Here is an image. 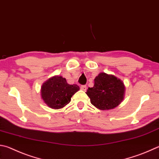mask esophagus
<instances>
[{"instance_id": "obj_1", "label": "esophagus", "mask_w": 159, "mask_h": 159, "mask_svg": "<svg viewBox=\"0 0 159 159\" xmlns=\"http://www.w3.org/2000/svg\"><path fill=\"white\" fill-rule=\"evenodd\" d=\"M80 89H81L82 90L85 92L86 89H87V86H86V85H81V86H80Z\"/></svg>"}]
</instances>
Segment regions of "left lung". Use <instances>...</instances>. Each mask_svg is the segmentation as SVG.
Here are the masks:
<instances>
[{
    "mask_svg": "<svg viewBox=\"0 0 159 159\" xmlns=\"http://www.w3.org/2000/svg\"><path fill=\"white\" fill-rule=\"evenodd\" d=\"M85 93L92 105L106 111L120 104L125 97V85L119 78L102 72L95 77L93 87L88 88Z\"/></svg>",
    "mask_w": 159,
    "mask_h": 159,
    "instance_id": "1",
    "label": "left lung"
}]
</instances>
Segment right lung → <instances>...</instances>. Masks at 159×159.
<instances>
[{"label": "right lung", "instance_id": "obj_1", "mask_svg": "<svg viewBox=\"0 0 159 159\" xmlns=\"http://www.w3.org/2000/svg\"><path fill=\"white\" fill-rule=\"evenodd\" d=\"M80 89L76 84L70 85L61 76L51 77L43 83L40 93L43 102L53 109H60L71 102V98Z\"/></svg>", "mask_w": 159, "mask_h": 159}]
</instances>
